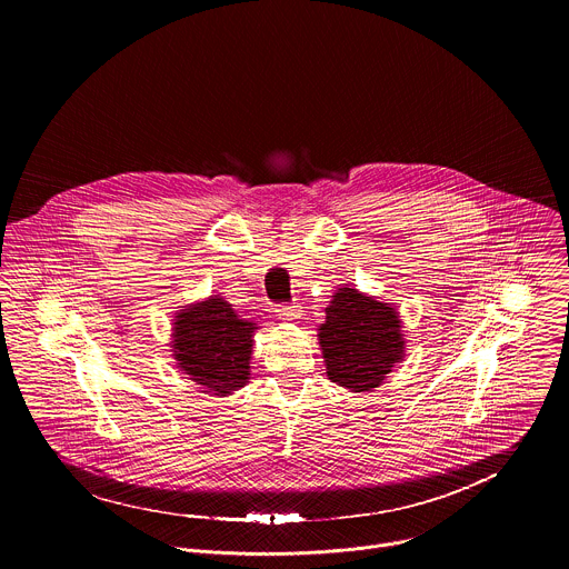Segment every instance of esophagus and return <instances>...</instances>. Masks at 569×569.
<instances>
[{
  "label": "esophagus",
  "instance_id": "1",
  "mask_svg": "<svg viewBox=\"0 0 569 569\" xmlns=\"http://www.w3.org/2000/svg\"><path fill=\"white\" fill-rule=\"evenodd\" d=\"M277 315L281 319H299L303 315V306L301 303H281V306H277Z\"/></svg>",
  "mask_w": 569,
  "mask_h": 569
}]
</instances>
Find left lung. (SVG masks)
<instances>
[{
  "mask_svg": "<svg viewBox=\"0 0 569 569\" xmlns=\"http://www.w3.org/2000/svg\"><path fill=\"white\" fill-rule=\"evenodd\" d=\"M327 373L351 391H371L402 358L400 321L391 306L340 288L319 329Z\"/></svg>",
  "mask_w": 569,
  "mask_h": 569,
  "instance_id": "1",
  "label": "left lung"
}]
</instances>
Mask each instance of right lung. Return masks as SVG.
Masks as SVG:
<instances>
[{
	"label": "right lung",
	"mask_w": 569,
	"mask_h": 569,
	"mask_svg": "<svg viewBox=\"0 0 569 569\" xmlns=\"http://www.w3.org/2000/svg\"><path fill=\"white\" fill-rule=\"evenodd\" d=\"M254 329L220 297L189 306L173 329L178 367L216 396L233 393L250 378Z\"/></svg>",
	"instance_id": "add662e5"
}]
</instances>
